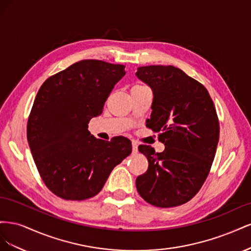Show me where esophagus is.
<instances>
[{
  "label": "esophagus",
  "mask_w": 251,
  "mask_h": 251,
  "mask_svg": "<svg viewBox=\"0 0 251 251\" xmlns=\"http://www.w3.org/2000/svg\"><path fill=\"white\" fill-rule=\"evenodd\" d=\"M132 150H133V153H134V154H136V153H137V151H138V144L136 143L135 141L132 142Z\"/></svg>",
  "instance_id": "34e87169"
}]
</instances>
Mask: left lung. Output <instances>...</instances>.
I'll list each match as a JSON object with an SVG mask.
<instances>
[{
    "label": "left lung",
    "instance_id": "8db88e82",
    "mask_svg": "<svg viewBox=\"0 0 251 251\" xmlns=\"http://www.w3.org/2000/svg\"><path fill=\"white\" fill-rule=\"evenodd\" d=\"M136 75L153 90L147 126L165 146L162 153L138 147L149 168L136 179V187L154 206H179L200 191L214 161L220 134L215 104L206 88L179 68L139 67Z\"/></svg>",
    "mask_w": 251,
    "mask_h": 251
}]
</instances>
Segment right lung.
Segmentation results:
<instances>
[{"instance_id":"1","label":"right lung","mask_w":251,"mask_h":251,"mask_svg":"<svg viewBox=\"0 0 251 251\" xmlns=\"http://www.w3.org/2000/svg\"><path fill=\"white\" fill-rule=\"evenodd\" d=\"M126 66L83 59L49 78L36 94L27 139L44 183L57 197L81 201L100 193L111 172L132 153L123 136L96 139L88 131L100 115Z\"/></svg>"}]
</instances>
